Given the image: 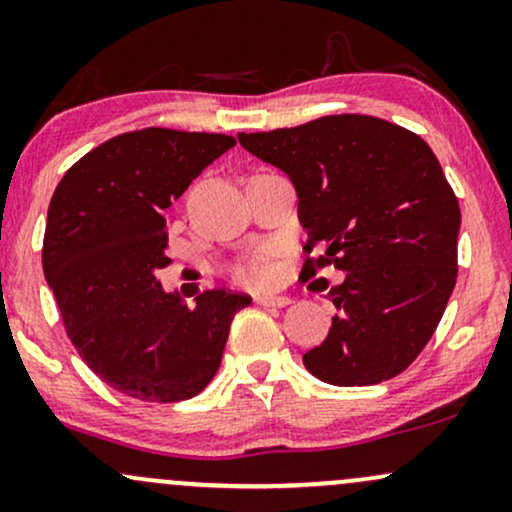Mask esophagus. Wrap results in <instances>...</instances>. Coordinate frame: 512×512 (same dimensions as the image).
<instances>
[{"mask_svg": "<svg viewBox=\"0 0 512 512\" xmlns=\"http://www.w3.org/2000/svg\"><path fill=\"white\" fill-rule=\"evenodd\" d=\"M254 302L261 306H287L292 299L285 297V294H256Z\"/></svg>", "mask_w": 512, "mask_h": 512, "instance_id": "obj_1", "label": "esophagus"}]
</instances>
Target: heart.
Instances as JSON below:
<instances>
[{"label":"heart","instance_id":"heart-1","mask_svg":"<svg viewBox=\"0 0 512 512\" xmlns=\"http://www.w3.org/2000/svg\"><path fill=\"white\" fill-rule=\"evenodd\" d=\"M234 275H237L239 282H244V285H251V287H266L270 285V280H273V270H270V266L263 261V258L244 263V266L234 270Z\"/></svg>","mask_w":512,"mask_h":512}]
</instances>
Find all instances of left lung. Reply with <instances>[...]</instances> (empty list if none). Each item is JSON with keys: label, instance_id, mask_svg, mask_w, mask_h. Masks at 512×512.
I'll return each mask as SVG.
<instances>
[{"label": "left lung", "instance_id": "obj_1", "mask_svg": "<svg viewBox=\"0 0 512 512\" xmlns=\"http://www.w3.org/2000/svg\"><path fill=\"white\" fill-rule=\"evenodd\" d=\"M280 167L309 234L306 273H345L328 297L338 314L304 366L330 386H374L402 374L438 328L458 280L460 206L422 136L369 114H330L292 129L239 134Z\"/></svg>", "mask_w": 512, "mask_h": 512}]
</instances>
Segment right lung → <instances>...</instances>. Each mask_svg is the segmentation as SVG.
Listing matches in <instances>:
<instances>
[{
	"instance_id": "add662e5",
	"label": "right lung",
	"mask_w": 512,
	"mask_h": 512,
	"mask_svg": "<svg viewBox=\"0 0 512 512\" xmlns=\"http://www.w3.org/2000/svg\"><path fill=\"white\" fill-rule=\"evenodd\" d=\"M225 134L150 126L93 148L54 189L42 270L66 335L107 386L143 402H179L218 374L232 318L251 297L206 290L196 306L155 278L179 196L234 146Z\"/></svg>"
}]
</instances>
